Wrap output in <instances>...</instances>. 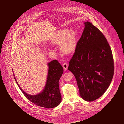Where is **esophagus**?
Wrapping results in <instances>:
<instances>
[{
	"label": "esophagus",
	"mask_w": 124,
	"mask_h": 124,
	"mask_svg": "<svg viewBox=\"0 0 124 124\" xmlns=\"http://www.w3.org/2000/svg\"><path fill=\"white\" fill-rule=\"evenodd\" d=\"M63 67L64 68V70H67L68 67V64L67 63L65 62L64 64H63Z\"/></svg>",
	"instance_id": "34e87169"
}]
</instances>
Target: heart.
Returning <instances> with one entry per match:
<instances>
[{"mask_svg":"<svg viewBox=\"0 0 124 124\" xmlns=\"http://www.w3.org/2000/svg\"><path fill=\"white\" fill-rule=\"evenodd\" d=\"M53 44H60V49L65 54L73 52L76 45V35L75 31L70 30H59L52 41Z\"/></svg>","mask_w":124,"mask_h":124,"instance_id":"obj_1","label":"heart"}]
</instances>
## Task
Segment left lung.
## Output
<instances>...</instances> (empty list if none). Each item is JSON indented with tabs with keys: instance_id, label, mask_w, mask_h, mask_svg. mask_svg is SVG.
Returning a JSON list of instances; mask_svg holds the SVG:
<instances>
[{
	"instance_id": "obj_1",
	"label": "left lung",
	"mask_w": 124,
	"mask_h": 124,
	"mask_svg": "<svg viewBox=\"0 0 124 124\" xmlns=\"http://www.w3.org/2000/svg\"><path fill=\"white\" fill-rule=\"evenodd\" d=\"M85 24L68 70L75 76L80 96L92 101L101 96L109 86L114 73V59L101 32L91 23Z\"/></svg>"
}]
</instances>
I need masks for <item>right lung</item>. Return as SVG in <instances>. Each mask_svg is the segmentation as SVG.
Wrapping results in <instances>:
<instances>
[{
    "instance_id": "add662e5",
    "label": "right lung",
    "mask_w": 124,
    "mask_h": 124,
    "mask_svg": "<svg viewBox=\"0 0 124 124\" xmlns=\"http://www.w3.org/2000/svg\"><path fill=\"white\" fill-rule=\"evenodd\" d=\"M48 66L49 71L45 87L41 93L37 95H31L26 94L20 88L15 77L14 79L19 89L28 100L38 106L46 108H53L59 105L62 100L59 81L64 70L57 60L51 61L48 64Z\"/></svg>"
}]
</instances>
